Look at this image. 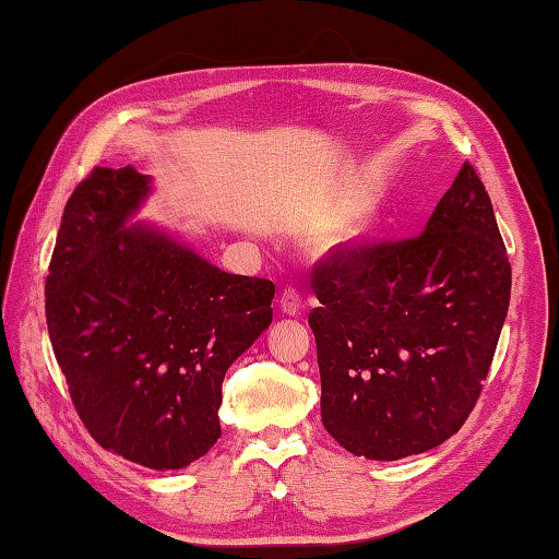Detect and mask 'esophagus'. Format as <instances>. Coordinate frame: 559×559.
I'll return each instance as SVG.
<instances>
[{
	"instance_id": "1",
	"label": "esophagus",
	"mask_w": 559,
	"mask_h": 559,
	"mask_svg": "<svg viewBox=\"0 0 559 559\" xmlns=\"http://www.w3.org/2000/svg\"><path fill=\"white\" fill-rule=\"evenodd\" d=\"M280 308H282L284 316H301V310H304L301 294H298L294 287L282 289V294H280Z\"/></svg>"
}]
</instances>
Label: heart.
I'll return each instance as SVG.
<instances>
[{"label": "heart", "mask_w": 559, "mask_h": 559, "mask_svg": "<svg viewBox=\"0 0 559 559\" xmlns=\"http://www.w3.org/2000/svg\"><path fill=\"white\" fill-rule=\"evenodd\" d=\"M374 233V213L370 206H356L342 213L318 239L320 253L353 255L358 253Z\"/></svg>", "instance_id": "b5f03b06"}]
</instances>
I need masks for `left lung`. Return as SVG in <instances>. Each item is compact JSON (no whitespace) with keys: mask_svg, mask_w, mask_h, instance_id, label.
I'll return each instance as SVG.
<instances>
[{"mask_svg":"<svg viewBox=\"0 0 559 559\" xmlns=\"http://www.w3.org/2000/svg\"><path fill=\"white\" fill-rule=\"evenodd\" d=\"M322 425L348 453L401 460L474 411L510 306L512 270L481 177L465 160L425 233L316 263Z\"/></svg>","mask_w":559,"mask_h":559,"instance_id":"8db88e82","label":"left lung"}]
</instances>
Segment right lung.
Returning <instances> with one entry per match:
<instances>
[{
	"instance_id": "right-lung-1",
	"label": "right lung",
	"mask_w": 559,
	"mask_h": 559,
	"mask_svg": "<svg viewBox=\"0 0 559 559\" xmlns=\"http://www.w3.org/2000/svg\"><path fill=\"white\" fill-rule=\"evenodd\" d=\"M134 168H94L68 199L45 284L47 330L90 437L152 469L221 439L227 367L272 322L275 284L229 275L146 225Z\"/></svg>"
}]
</instances>
